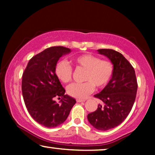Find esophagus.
Instances as JSON below:
<instances>
[{
	"label": "esophagus",
	"instance_id": "obj_1",
	"mask_svg": "<svg viewBox=\"0 0 155 155\" xmlns=\"http://www.w3.org/2000/svg\"><path fill=\"white\" fill-rule=\"evenodd\" d=\"M76 101H77V102H84V101H85L84 99H76Z\"/></svg>",
	"mask_w": 155,
	"mask_h": 155
}]
</instances>
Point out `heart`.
Listing matches in <instances>:
<instances>
[{"label": "heart", "instance_id": "obj_1", "mask_svg": "<svg viewBox=\"0 0 155 155\" xmlns=\"http://www.w3.org/2000/svg\"><path fill=\"white\" fill-rule=\"evenodd\" d=\"M76 66L84 71V83H74L68 86L67 92L70 96L78 99L86 98L94 90L105 87L111 80L114 74V64L110 61L101 60V58L92 54H82L74 58ZM57 78L63 83L72 80L73 68L64 61H59L55 67Z\"/></svg>", "mask_w": 155, "mask_h": 155}]
</instances>
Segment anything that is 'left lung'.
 Returning a JSON list of instances; mask_svg holds the SVG:
<instances>
[{
  "label": "left lung",
  "mask_w": 155,
  "mask_h": 155,
  "mask_svg": "<svg viewBox=\"0 0 155 155\" xmlns=\"http://www.w3.org/2000/svg\"><path fill=\"white\" fill-rule=\"evenodd\" d=\"M114 64L111 80L100 93L94 97L102 101L96 111L87 115L93 127L99 130H107L120 125L130 113L137 94V82L135 70L129 61L113 49H99Z\"/></svg>",
  "instance_id": "8db88e82"
}]
</instances>
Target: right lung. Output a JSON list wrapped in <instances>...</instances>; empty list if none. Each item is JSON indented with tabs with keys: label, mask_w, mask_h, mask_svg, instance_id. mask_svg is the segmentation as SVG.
Wrapping results in <instances>:
<instances>
[{
	"label": "right lung",
	"mask_w": 155,
	"mask_h": 155,
	"mask_svg": "<svg viewBox=\"0 0 155 155\" xmlns=\"http://www.w3.org/2000/svg\"><path fill=\"white\" fill-rule=\"evenodd\" d=\"M71 49L52 46L34 56L23 72L22 92L27 111L37 123L47 128L63 124L76 103L75 99L65 94L55 67L63 55ZM61 98V104L54 101Z\"/></svg>",
	"instance_id": "1"
}]
</instances>
